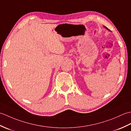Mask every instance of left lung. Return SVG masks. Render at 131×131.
Returning a JSON list of instances; mask_svg holds the SVG:
<instances>
[{"label": "left lung", "instance_id": "1", "mask_svg": "<svg viewBox=\"0 0 131 131\" xmlns=\"http://www.w3.org/2000/svg\"><path fill=\"white\" fill-rule=\"evenodd\" d=\"M104 27H105V28H106V29H107V30H109V31H110V30H109V29H108V28H107V27H105V26H104Z\"/></svg>", "mask_w": 131, "mask_h": 131}]
</instances>
